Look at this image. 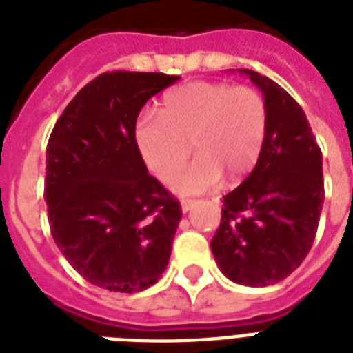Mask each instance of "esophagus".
Returning a JSON list of instances; mask_svg holds the SVG:
<instances>
[{"mask_svg": "<svg viewBox=\"0 0 353 353\" xmlns=\"http://www.w3.org/2000/svg\"><path fill=\"white\" fill-rule=\"evenodd\" d=\"M192 205H194L192 199H183V201H181V210H183V212H188V210L192 209Z\"/></svg>", "mask_w": 353, "mask_h": 353, "instance_id": "obj_1", "label": "esophagus"}]
</instances>
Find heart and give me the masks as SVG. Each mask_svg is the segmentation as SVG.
I'll return each instance as SVG.
<instances>
[{"label": "heart", "instance_id": "b5f03b06", "mask_svg": "<svg viewBox=\"0 0 353 353\" xmlns=\"http://www.w3.org/2000/svg\"><path fill=\"white\" fill-rule=\"evenodd\" d=\"M159 121L144 115L135 126L139 154L161 181L181 172L194 152L199 155L172 181L181 196L203 192L221 179L238 181L252 170L268 133V104L260 91L225 82H188L168 91Z\"/></svg>", "mask_w": 353, "mask_h": 353}]
</instances>
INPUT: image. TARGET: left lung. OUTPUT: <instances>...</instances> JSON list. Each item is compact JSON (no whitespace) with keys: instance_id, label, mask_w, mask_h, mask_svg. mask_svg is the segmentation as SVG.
I'll return each mask as SVG.
<instances>
[{"instance_id":"left-lung-1","label":"left lung","mask_w":353,"mask_h":353,"mask_svg":"<svg viewBox=\"0 0 353 353\" xmlns=\"http://www.w3.org/2000/svg\"><path fill=\"white\" fill-rule=\"evenodd\" d=\"M268 104V133L256 166L223 196L210 249L227 279L271 285L312 249L324 203L323 154L299 102L268 77L241 69Z\"/></svg>"}]
</instances>
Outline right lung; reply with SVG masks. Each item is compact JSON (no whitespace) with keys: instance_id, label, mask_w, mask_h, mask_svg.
Listing matches in <instances>:
<instances>
[{"instance_id":"right-lung-1","label":"right lung","mask_w":353,"mask_h":353,"mask_svg":"<svg viewBox=\"0 0 353 353\" xmlns=\"http://www.w3.org/2000/svg\"><path fill=\"white\" fill-rule=\"evenodd\" d=\"M179 77L108 71L74 95L47 144L54 243L93 285L137 293L161 279L181 205L150 176L135 143L143 106Z\"/></svg>"}]
</instances>
